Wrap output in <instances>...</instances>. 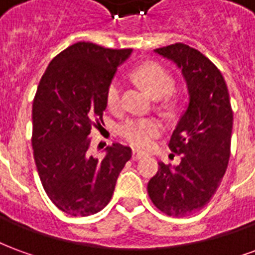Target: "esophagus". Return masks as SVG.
Masks as SVG:
<instances>
[{"instance_id": "esophagus-1", "label": "esophagus", "mask_w": 255, "mask_h": 255, "mask_svg": "<svg viewBox=\"0 0 255 255\" xmlns=\"http://www.w3.org/2000/svg\"><path fill=\"white\" fill-rule=\"evenodd\" d=\"M143 155H144L143 153H140V151H135V150H133V151H132V160L133 161L140 160V158H142Z\"/></svg>"}]
</instances>
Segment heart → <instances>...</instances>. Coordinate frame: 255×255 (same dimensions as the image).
Segmentation results:
<instances>
[{
  "instance_id": "obj_1",
  "label": "heart",
  "mask_w": 255,
  "mask_h": 255,
  "mask_svg": "<svg viewBox=\"0 0 255 255\" xmlns=\"http://www.w3.org/2000/svg\"><path fill=\"white\" fill-rule=\"evenodd\" d=\"M132 78L142 89L153 98H162L173 89V78L165 68L155 63H147L138 67L132 72ZM122 83L119 79H112L106 90V106L111 112L122 109ZM162 131V124L157 119H131L120 127V136L126 142L136 147L146 149L151 140Z\"/></svg>"
}]
</instances>
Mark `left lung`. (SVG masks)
Here are the masks:
<instances>
[{
	"label": "left lung",
	"mask_w": 255,
	"mask_h": 255,
	"mask_svg": "<svg viewBox=\"0 0 255 255\" xmlns=\"http://www.w3.org/2000/svg\"><path fill=\"white\" fill-rule=\"evenodd\" d=\"M154 52L182 69L188 106L168 144L182 161L176 166L158 162L147 192L162 213L184 217L208 205L217 191L230 161L234 113L223 75L202 53L184 43Z\"/></svg>",
	"instance_id": "8db88e82"
}]
</instances>
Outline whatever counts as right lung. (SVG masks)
I'll return each mask as SVG.
<instances>
[{
	"label": "right lung",
	"mask_w": 255,
	"mask_h": 255,
	"mask_svg": "<svg viewBox=\"0 0 255 255\" xmlns=\"http://www.w3.org/2000/svg\"><path fill=\"white\" fill-rule=\"evenodd\" d=\"M132 49L78 42L53 58L32 102V149L42 186L56 206L73 217L98 213L112 199L131 158L120 143L102 160L90 155L93 127L104 124L106 90Z\"/></svg>",
	"instance_id": "right-lung-1"
}]
</instances>
